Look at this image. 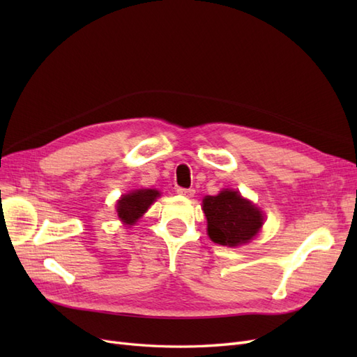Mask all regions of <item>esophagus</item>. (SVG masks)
<instances>
[{
    "instance_id": "34e87169",
    "label": "esophagus",
    "mask_w": 357,
    "mask_h": 357,
    "mask_svg": "<svg viewBox=\"0 0 357 357\" xmlns=\"http://www.w3.org/2000/svg\"><path fill=\"white\" fill-rule=\"evenodd\" d=\"M177 193L178 195H183L186 198H192L193 195H195V189H186V188H178L177 189Z\"/></svg>"
}]
</instances>
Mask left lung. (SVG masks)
I'll return each mask as SVG.
<instances>
[{
  "instance_id": "8db88e82",
  "label": "left lung",
  "mask_w": 357,
  "mask_h": 357,
  "mask_svg": "<svg viewBox=\"0 0 357 357\" xmlns=\"http://www.w3.org/2000/svg\"><path fill=\"white\" fill-rule=\"evenodd\" d=\"M202 204L208 236L220 245L235 247L250 241L264 225L259 208L235 190L226 189L215 197H205Z\"/></svg>"
}]
</instances>
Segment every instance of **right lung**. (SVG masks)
<instances>
[{"label": "right lung", "instance_id": "right-lung-1", "mask_svg": "<svg viewBox=\"0 0 357 357\" xmlns=\"http://www.w3.org/2000/svg\"><path fill=\"white\" fill-rule=\"evenodd\" d=\"M158 197L159 192L155 189H139L123 195L117 202L119 219L126 225H134Z\"/></svg>", "mask_w": 357, "mask_h": 357}]
</instances>
